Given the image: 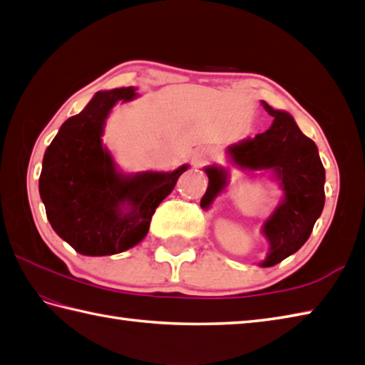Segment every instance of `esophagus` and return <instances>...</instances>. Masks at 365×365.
Segmentation results:
<instances>
[{
	"instance_id": "1",
	"label": "esophagus",
	"mask_w": 365,
	"mask_h": 365,
	"mask_svg": "<svg viewBox=\"0 0 365 365\" xmlns=\"http://www.w3.org/2000/svg\"><path fill=\"white\" fill-rule=\"evenodd\" d=\"M208 157H210V155H208V152H205V150L197 152L195 155V158H192V163H195L196 166H200V165H204V163H207Z\"/></svg>"
}]
</instances>
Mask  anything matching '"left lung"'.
I'll list each match as a JSON object with an SVG mask.
<instances>
[{
	"instance_id": "1",
	"label": "left lung",
	"mask_w": 365,
	"mask_h": 365,
	"mask_svg": "<svg viewBox=\"0 0 365 365\" xmlns=\"http://www.w3.org/2000/svg\"><path fill=\"white\" fill-rule=\"evenodd\" d=\"M273 115L271 127L263 133L229 145L230 161L245 170H271L281 185L284 197L263 222L262 232L269 243L267 259L260 267H273L297 252L311 237L315 221L324 207V168L319 149L302 135L289 113L262 102ZM208 187L200 207L208 208L227 187V170L205 168Z\"/></svg>"
}]
</instances>
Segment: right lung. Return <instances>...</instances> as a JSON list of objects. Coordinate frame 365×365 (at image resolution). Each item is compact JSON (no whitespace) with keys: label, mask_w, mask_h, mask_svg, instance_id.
<instances>
[{"label":"right lung","mask_w":365,"mask_h":365,"mask_svg":"<svg viewBox=\"0 0 365 365\" xmlns=\"http://www.w3.org/2000/svg\"><path fill=\"white\" fill-rule=\"evenodd\" d=\"M135 88L97 92L68 118L46 147L38 192L53 230L83 255H113L147 235L161 200L188 165L173 173L123 174L102 143L113 106L138 97Z\"/></svg>","instance_id":"add662e5"}]
</instances>
